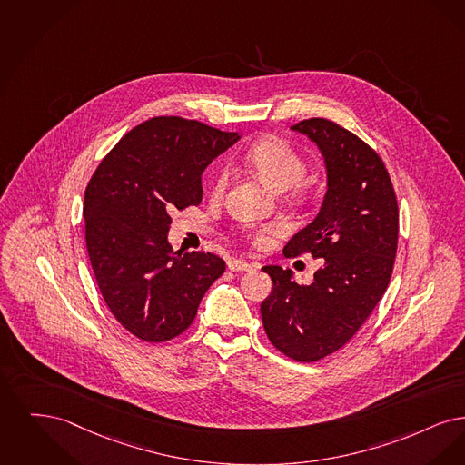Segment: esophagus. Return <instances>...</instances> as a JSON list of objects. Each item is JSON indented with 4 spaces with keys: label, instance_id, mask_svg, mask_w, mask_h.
Masks as SVG:
<instances>
[{
    "label": "esophagus",
    "instance_id": "1",
    "mask_svg": "<svg viewBox=\"0 0 465 465\" xmlns=\"http://www.w3.org/2000/svg\"><path fill=\"white\" fill-rule=\"evenodd\" d=\"M227 267H229V271H232V272H244V271H253V269H257L259 265L244 262V261H240V259H231V261L227 262Z\"/></svg>",
    "mask_w": 465,
    "mask_h": 465
}]
</instances>
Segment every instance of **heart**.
Returning <instances> with one entry per match:
<instances>
[{
  "instance_id": "1",
  "label": "heart",
  "mask_w": 465,
  "mask_h": 465,
  "mask_svg": "<svg viewBox=\"0 0 465 465\" xmlns=\"http://www.w3.org/2000/svg\"><path fill=\"white\" fill-rule=\"evenodd\" d=\"M242 162L257 175V179L274 193H283L295 187V196H301V187L297 183L305 175V162L302 156L288 143L278 137H265L253 142L242 153ZM231 177V168L227 164L219 166L212 181V193L221 196ZM276 232V225H265L253 232V242L265 244L269 236Z\"/></svg>"
}]
</instances>
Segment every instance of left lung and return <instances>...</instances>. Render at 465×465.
I'll use <instances>...</instances> for the list:
<instances>
[{
  "instance_id": "obj_1",
  "label": "left lung",
  "mask_w": 465,
  "mask_h": 465,
  "mask_svg": "<svg viewBox=\"0 0 465 465\" xmlns=\"http://www.w3.org/2000/svg\"><path fill=\"white\" fill-rule=\"evenodd\" d=\"M292 130L323 154L326 193L314 221L283 252H311L323 265L309 284L295 283L290 269L265 265L272 292L261 314L278 351L312 363L349 342L382 299L398 250L400 212L384 163L360 137L323 118Z\"/></svg>"
}]
</instances>
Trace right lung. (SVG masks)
<instances>
[{"label": "right lung", "mask_w": 465, "mask_h": 465, "mask_svg": "<svg viewBox=\"0 0 465 465\" xmlns=\"http://www.w3.org/2000/svg\"><path fill=\"white\" fill-rule=\"evenodd\" d=\"M236 132L177 116L130 130L102 160L84 191V238L102 297L113 316L145 342L189 328L225 262L204 252H173L170 210L200 204L202 173Z\"/></svg>", "instance_id": "obj_1"}]
</instances>
